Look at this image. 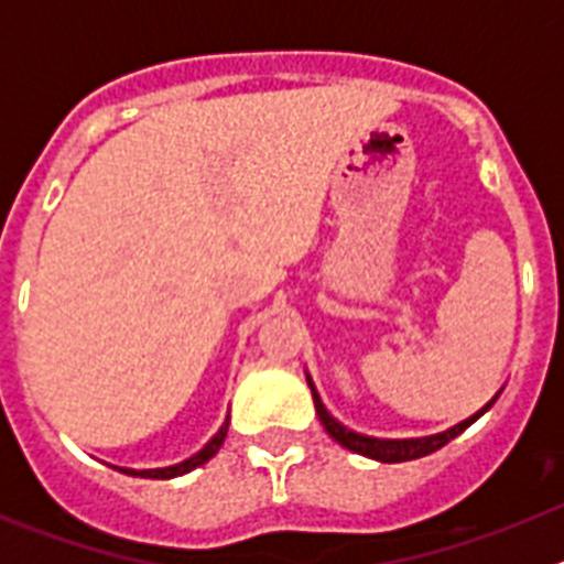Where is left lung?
I'll use <instances>...</instances> for the list:
<instances>
[{
	"label": "left lung",
	"mask_w": 564,
	"mask_h": 564,
	"mask_svg": "<svg viewBox=\"0 0 564 564\" xmlns=\"http://www.w3.org/2000/svg\"><path fill=\"white\" fill-rule=\"evenodd\" d=\"M307 383H311V378H307ZM311 392H313V403H316V415L318 421H322V426L327 430V435L333 437V441H338L344 446V449L356 452V455H364V457H372V460H381V463H403V460H417V457H426L432 455V452L443 449L446 443L455 441L460 432H466L471 423L477 421V417L482 415V412L491 406V403L497 401V398H491V401L482 406L477 415L466 417L463 423H457V426H452V430L441 432V435H430V437H415V441H378V437H364L358 435V432H350L344 430L341 423L333 421L330 415H327L325 403H322V398H318V392L313 390L311 383Z\"/></svg>",
	"instance_id": "8db88e82"
}]
</instances>
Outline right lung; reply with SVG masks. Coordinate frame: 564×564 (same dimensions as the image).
<instances>
[{
  "label": "right lung",
  "instance_id": "obj_1",
  "mask_svg": "<svg viewBox=\"0 0 564 564\" xmlns=\"http://www.w3.org/2000/svg\"><path fill=\"white\" fill-rule=\"evenodd\" d=\"M226 435H228V421L223 423L220 432H217V435H214L212 441H208L200 452H197V455H192V457H188V460L177 463V466L149 468V471H134V468H121V471H123V475H132V477H152V480H172V477L186 475V471H192V468H197V466H203V463L212 460V457L217 455V452H220V446H223V441H226Z\"/></svg>",
  "mask_w": 564,
  "mask_h": 564
}]
</instances>
